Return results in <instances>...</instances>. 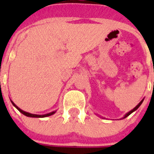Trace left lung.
I'll return each mask as SVG.
<instances>
[{"label":"left lung","instance_id":"8db88e82","mask_svg":"<svg viewBox=\"0 0 154 154\" xmlns=\"http://www.w3.org/2000/svg\"><path fill=\"white\" fill-rule=\"evenodd\" d=\"M143 101V99L142 101H141V102H140V103H139V104H138V105H137V106H136V107H135V108L133 109H132V110H131V111H130V112H127V113H126V115H125V116H124V117H123V118H126V117H127L128 116H130V114H131V113H132V112H134V111H135V110H137V109H138V108H139V107L140 106V105H141V104H142Z\"/></svg>","mask_w":154,"mask_h":154}]
</instances>
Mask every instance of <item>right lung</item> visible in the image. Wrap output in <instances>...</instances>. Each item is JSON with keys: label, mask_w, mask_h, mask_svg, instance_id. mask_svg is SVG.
Instances as JSON below:
<instances>
[{"label": "right lung", "mask_w": 154, "mask_h": 154, "mask_svg": "<svg viewBox=\"0 0 154 154\" xmlns=\"http://www.w3.org/2000/svg\"><path fill=\"white\" fill-rule=\"evenodd\" d=\"M12 104L14 106L16 107V108L17 109L20 111V112H21L22 114H24V116H29V117H36V118H43V117H46V116H51L53 115V114L55 113V112H49V113H48V114H45V115H36V114H31V113H29V112H24V111H23V110H21V109L18 108V107L16 106L14 103H13V102L11 101Z\"/></svg>", "instance_id": "1"}]
</instances>
